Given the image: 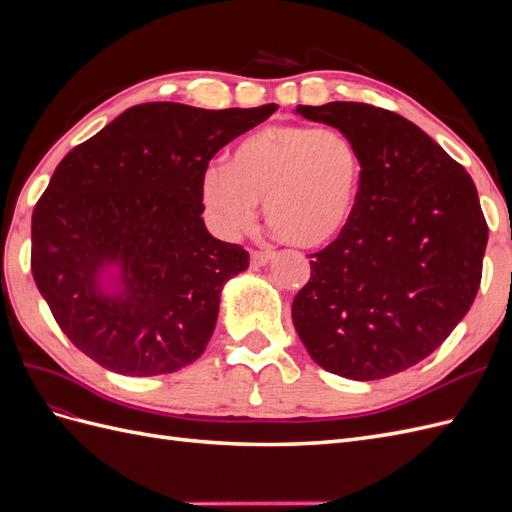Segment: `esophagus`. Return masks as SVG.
I'll list each match as a JSON object with an SVG mask.
<instances>
[{"mask_svg":"<svg viewBox=\"0 0 512 512\" xmlns=\"http://www.w3.org/2000/svg\"><path fill=\"white\" fill-rule=\"evenodd\" d=\"M273 260V252L265 250V252H252V265L254 267H265Z\"/></svg>","mask_w":512,"mask_h":512,"instance_id":"34e87169","label":"esophagus"}]
</instances>
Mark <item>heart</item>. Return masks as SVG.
I'll return each mask as SVG.
<instances>
[{"label":"heart","mask_w":512,"mask_h":512,"mask_svg":"<svg viewBox=\"0 0 512 512\" xmlns=\"http://www.w3.org/2000/svg\"><path fill=\"white\" fill-rule=\"evenodd\" d=\"M363 179V153L350 134L273 123L239 141L226 168L205 170L200 200L226 239L250 232L256 203H262L277 235L312 250L335 241L350 226Z\"/></svg>","instance_id":"heart-1"}]
</instances>
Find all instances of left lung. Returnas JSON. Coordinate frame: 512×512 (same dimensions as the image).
I'll list each match as a JSON object with an SVG mask.
<instances>
[{"label":"left lung","instance_id":"left-lung-1","mask_svg":"<svg viewBox=\"0 0 512 512\" xmlns=\"http://www.w3.org/2000/svg\"><path fill=\"white\" fill-rule=\"evenodd\" d=\"M294 113L350 134L365 160L350 226L309 260L294 329L331 374H399L436 350L474 303L489 237L476 185L397 113L363 102Z\"/></svg>","mask_w":512,"mask_h":512}]
</instances>
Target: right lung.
<instances>
[{"label":"right lung","mask_w":512,"mask_h":512,"mask_svg":"<svg viewBox=\"0 0 512 512\" xmlns=\"http://www.w3.org/2000/svg\"><path fill=\"white\" fill-rule=\"evenodd\" d=\"M275 104L132 106L59 162L32 215V273L70 342L123 376L205 352L222 290L250 267L203 220L209 160Z\"/></svg>","instance_id":"1"}]
</instances>
